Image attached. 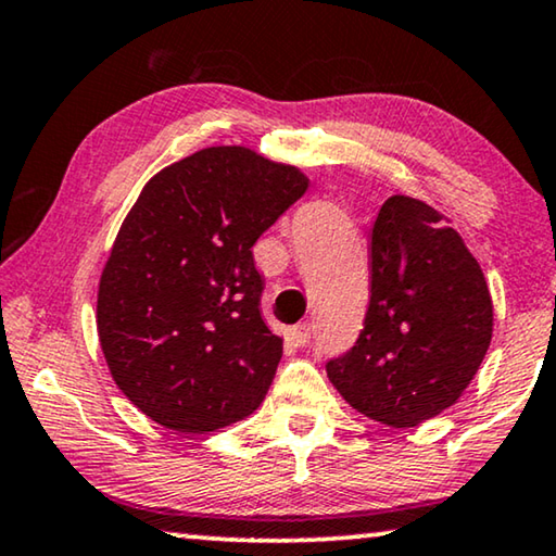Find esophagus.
<instances>
[{
  "mask_svg": "<svg viewBox=\"0 0 556 556\" xmlns=\"http://www.w3.org/2000/svg\"><path fill=\"white\" fill-rule=\"evenodd\" d=\"M288 338L293 340V345H305L311 340V323H301V326L290 328Z\"/></svg>",
  "mask_w": 556,
  "mask_h": 556,
  "instance_id": "obj_1",
  "label": "esophagus"
}]
</instances>
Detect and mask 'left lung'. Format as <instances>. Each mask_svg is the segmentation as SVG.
<instances>
[{
    "instance_id": "1",
    "label": "left lung",
    "mask_w": 556,
    "mask_h": 556,
    "mask_svg": "<svg viewBox=\"0 0 556 556\" xmlns=\"http://www.w3.org/2000/svg\"><path fill=\"white\" fill-rule=\"evenodd\" d=\"M492 295L440 211L390 195L370 233V305L357 343L328 361L350 407L395 430L463 397L492 340Z\"/></svg>"
}]
</instances>
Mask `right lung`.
I'll return each instance as SVG.
<instances>
[{
    "label": "right lung",
    "mask_w": 556,
    "mask_h": 556,
    "mask_svg": "<svg viewBox=\"0 0 556 556\" xmlns=\"http://www.w3.org/2000/svg\"><path fill=\"white\" fill-rule=\"evenodd\" d=\"M305 191L301 168L245 147L201 149L143 186L101 270L97 330L153 422L206 434L263 403L283 340L261 318L251 249Z\"/></svg>",
    "instance_id": "right-lung-1"
}]
</instances>
